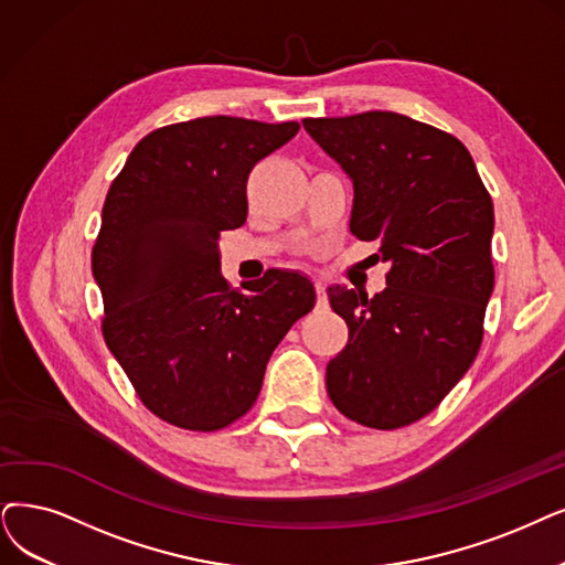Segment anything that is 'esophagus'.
Returning a JSON list of instances; mask_svg holds the SVG:
<instances>
[{
  "instance_id": "obj_1",
  "label": "esophagus",
  "mask_w": 565,
  "mask_h": 565,
  "mask_svg": "<svg viewBox=\"0 0 565 565\" xmlns=\"http://www.w3.org/2000/svg\"><path fill=\"white\" fill-rule=\"evenodd\" d=\"M315 291H318V308H327L329 299H327V289L322 280H315Z\"/></svg>"
}]
</instances>
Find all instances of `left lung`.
<instances>
[{
	"label": "left lung",
	"mask_w": 565,
	"mask_h": 565,
	"mask_svg": "<svg viewBox=\"0 0 565 565\" xmlns=\"http://www.w3.org/2000/svg\"><path fill=\"white\" fill-rule=\"evenodd\" d=\"M354 188L350 232L390 262L375 297L327 289L348 345L327 392L348 419L398 428L431 413L470 369L493 291V204L466 146L392 110L306 118Z\"/></svg>",
	"instance_id": "obj_1"
}]
</instances>
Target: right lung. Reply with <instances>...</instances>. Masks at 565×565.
I'll list each match as a JSON object with an SVG mask.
<instances>
[{
    "instance_id": "1",
    "label": "right lung",
    "mask_w": 565,
    "mask_h": 565,
    "mask_svg": "<svg viewBox=\"0 0 565 565\" xmlns=\"http://www.w3.org/2000/svg\"><path fill=\"white\" fill-rule=\"evenodd\" d=\"M299 122L211 116L150 131L106 194L93 247L104 341L146 408L217 431L253 408L278 343L315 306L312 282L270 268L232 289L220 232L247 217L245 183Z\"/></svg>"
}]
</instances>
